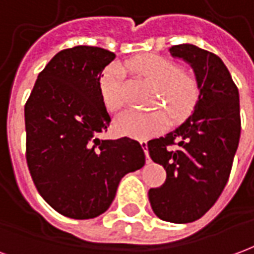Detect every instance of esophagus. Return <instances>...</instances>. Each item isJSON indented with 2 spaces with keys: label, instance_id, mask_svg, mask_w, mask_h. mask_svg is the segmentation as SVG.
<instances>
[{
  "label": "esophagus",
  "instance_id": "esophagus-1",
  "mask_svg": "<svg viewBox=\"0 0 254 254\" xmlns=\"http://www.w3.org/2000/svg\"><path fill=\"white\" fill-rule=\"evenodd\" d=\"M140 144H141L144 152H145V159H147V163H149L151 159H149V154H148V143H147V140H140Z\"/></svg>",
  "mask_w": 254,
  "mask_h": 254
}]
</instances>
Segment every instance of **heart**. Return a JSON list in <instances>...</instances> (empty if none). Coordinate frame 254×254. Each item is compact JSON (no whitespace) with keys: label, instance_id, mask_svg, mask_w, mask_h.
I'll use <instances>...</instances> for the list:
<instances>
[{"label":"heart","instance_id":"b5f03b06","mask_svg":"<svg viewBox=\"0 0 254 254\" xmlns=\"http://www.w3.org/2000/svg\"><path fill=\"white\" fill-rule=\"evenodd\" d=\"M124 66L138 77L156 85L155 106H163L170 113L171 120L181 122L190 116L198 103L201 85L193 72L182 69L176 61L160 56H141L125 63ZM125 73L120 65L106 67L99 80L100 98L111 113H117L124 106L122 84ZM170 117L165 110L124 113L116 120V130L120 134L134 138H148L163 132L170 124Z\"/></svg>","mask_w":254,"mask_h":254}]
</instances>
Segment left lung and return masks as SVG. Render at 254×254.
<instances>
[{"label":"left lung","instance_id":"obj_1","mask_svg":"<svg viewBox=\"0 0 254 254\" xmlns=\"http://www.w3.org/2000/svg\"><path fill=\"white\" fill-rule=\"evenodd\" d=\"M170 53L190 64L201 95L181 127L148 141L151 159L167 174L162 187L149 189L148 198L162 220L190 223L212 207L229 181L240 143V94L216 54L188 43Z\"/></svg>","mask_w":254,"mask_h":254}]
</instances>
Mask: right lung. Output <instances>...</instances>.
Masks as SVG:
<instances>
[{
    "label": "right lung",
    "mask_w": 254,
    "mask_h": 254,
    "mask_svg": "<svg viewBox=\"0 0 254 254\" xmlns=\"http://www.w3.org/2000/svg\"><path fill=\"white\" fill-rule=\"evenodd\" d=\"M116 54L95 46L57 53L24 106L25 159L39 194L64 216L91 219L109 209L118 184L145 163L129 137L100 140L111 118L99 80Z\"/></svg>",
    "instance_id": "add662e5"
}]
</instances>
